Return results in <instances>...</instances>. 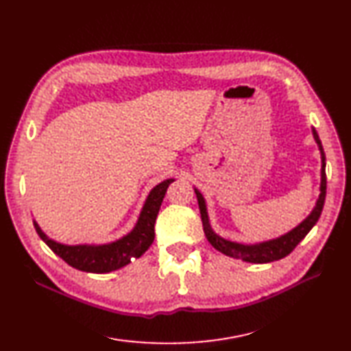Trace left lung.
<instances>
[{
	"label": "left lung",
	"instance_id": "8db88e82",
	"mask_svg": "<svg viewBox=\"0 0 351 351\" xmlns=\"http://www.w3.org/2000/svg\"><path fill=\"white\" fill-rule=\"evenodd\" d=\"M314 139H316L320 154H322V182H320V195L319 200L316 203V208L313 209V212L308 215V218L302 221L298 227L293 228L292 231L287 232V234L264 241V243H258V245H241L236 243V241H228L226 239H222L219 236L215 234L210 228L209 218H208V212H206V203L203 195L200 194L199 190H194L197 195V202H199V208H200V215H202V222H203V231L206 237H208L209 243L219 250V252L226 254L227 256L236 258V259H243L246 263H254V264H267V263H273L278 261L285 256L289 255L292 250L296 247V245L308 234L310 230L316 226V222L320 218V213L323 210V204H325V197H326V158H325V152H323L322 142L319 139V134L316 129H313Z\"/></svg>",
	"mask_w": 351,
	"mask_h": 351
}]
</instances>
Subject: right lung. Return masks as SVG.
Returning <instances> with one entry per match:
<instances>
[{
  "label": "right lung",
  "instance_id": "add662e5",
  "mask_svg": "<svg viewBox=\"0 0 351 351\" xmlns=\"http://www.w3.org/2000/svg\"><path fill=\"white\" fill-rule=\"evenodd\" d=\"M173 181L175 179H166V181L152 188L145 204H143L136 227L128 236L112 241V243L99 246L60 245L44 234L37 222H34V227L44 243L64 259L68 265L86 273H110L128 265L133 259L141 258L152 245L156 236L154 223L160 206L165 199L167 186Z\"/></svg>",
  "mask_w": 351,
  "mask_h": 351
}]
</instances>
